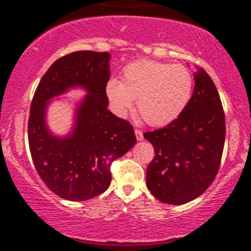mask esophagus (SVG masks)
I'll return each instance as SVG.
<instances>
[{"instance_id":"esophagus-1","label":"esophagus","mask_w":251,"mask_h":251,"mask_svg":"<svg viewBox=\"0 0 251 251\" xmlns=\"http://www.w3.org/2000/svg\"><path fill=\"white\" fill-rule=\"evenodd\" d=\"M134 133H135V137H137V139H138V140H143V139H144L143 132L140 131V129L135 128V129H134Z\"/></svg>"}]
</instances>
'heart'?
<instances>
[{"label":"heart","instance_id":"b5f03b06","mask_svg":"<svg viewBox=\"0 0 251 251\" xmlns=\"http://www.w3.org/2000/svg\"><path fill=\"white\" fill-rule=\"evenodd\" d=\"M194 92V75L184 65L140 59L124 67L122 81L106 85L112 107L124 116L137 99L138 112L153 126L168 125L186 108Z\"/></svg>","mask_w":251,"mask_h":251}]
</instances>
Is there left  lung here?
Returning <instances> with one entry per match:
<instances>
[{"label":"left lung","instance_id":"1","mask_svg":"<svg viewBox=\"0 0 251 251\" xmlns=\"http://www.w3.org/2000/svg\"><path fill=\"white\" fill-rule=\"evenodd\" d=\"M144 138L154 149L146 184L157 200L180 205L211 185L223 153L226 116L217 88L203 68L195 73L194 93L183 113Z\"/></svg>","mask_w":251,"mask_h":251}]
</instances>
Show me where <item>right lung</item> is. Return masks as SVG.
I'll use <instances>...</instances> for the list:
<instances>
[{
  "instance_id": "1",
  "label": "right lung",
  "mask_w": 251,
  "mask_h": 251,
  "mask_svg": "<svg viewBox=\"0 0 251 251\" xmlns=\"http://www.w3.org/2000/svg\"><path fill=\"white\" fill-rule=\"evenodd\" d=\"M109 55L79 50L57 59L40 80L30 105L28 142L37 174L46 186L67 201H87L111 184V164L135 144L127 120L108 111L106 85ZM80 85L89 94L77 110L74 132L57 138L45 126V108L51 97Z\"/></svg>"
}]
</instances>
